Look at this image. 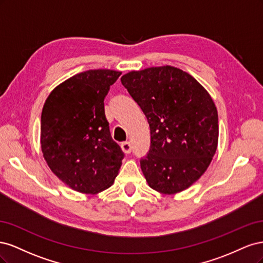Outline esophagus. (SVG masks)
<instances>
[{
	"label": "esophagus",
	"mask_w": 263,
	"mask_h": 263,
	"mask_svg": "<svg viewBox=\"0 0 263 263\" xmlns=\"http://www.w3.org/2000/svg\"><path fill=\"white\" fill-rule=\"evenodd\" d=\"M121 147H122V150L124 151L125 154H130V153H132V145H130V142L125 141V142H123V144L121 145Z\"/></svg>",
	"instance_id": "obj_1"
}]
</instances>
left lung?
Listing matches in <instances>:
<instances>
[{
	"mask_svg": "<svg viewBox=\"0 0 263 263\" xmlns=\"http://www.w3.org/2000/svg\"><path fill=\"white\" fill-rule=\"evenodd\" d=\"M122 84L147 117L150 149L140 168L151 189L176 194L201 178L216 153L218 114L209 92L171 66L130 71Z\"/></svg>",
	"mask_w": 263,
	"mask_h": 263,
	"instance_id": "1",
	"label": "left lung"
}]
</instances>
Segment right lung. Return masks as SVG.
Instances as JSON below:
<instances>
[{"label": "right lung", "mask_w": 263, "mask_h": 263, "mask_svg": "<svg viewBox=\"0 0 263 263\" xmlns=\"http://www.w3.org/2000/svg\"><path fill=\"white\" fill-rule=\"evenodd\" d=\"M119 71L87 70L54 87L47 98L41 144L50 170L78 192L97 194L118 174L124 153L110 136L104 99Z\"/></svg>", "instance_id": "right-lung-1"}]
</instances>
